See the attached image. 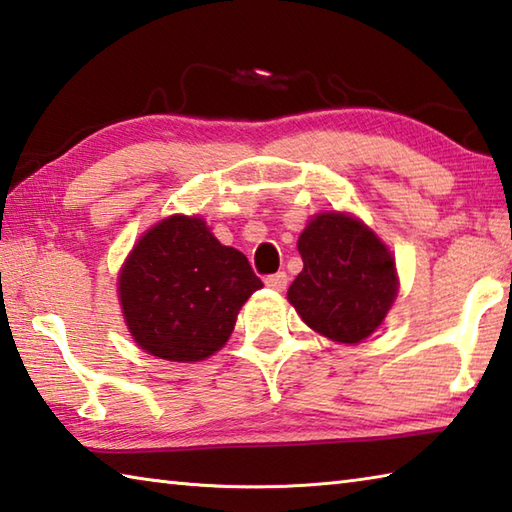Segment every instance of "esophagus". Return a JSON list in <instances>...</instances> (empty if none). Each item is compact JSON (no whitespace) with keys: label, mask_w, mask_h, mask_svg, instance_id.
<instances>
[{"label":"esophagus","mask_w":512,"mask_h":512,"mask_svg":"<svg viewBox=\"0 0 512 512\" xmlns=\"http://www.w3.org/2000/svg\"><path fill=\"white\" fill-rule=\"evenodd\" d=\"M264 284L268 288H273V291H284V288L288 286V275L284 271L273 273V275H266L264 277Z\"/></svg>","instance_id":"34e87169"}]
</instances>
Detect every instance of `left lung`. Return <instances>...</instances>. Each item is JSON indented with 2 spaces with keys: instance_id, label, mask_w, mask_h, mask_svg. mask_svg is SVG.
Masks as SVG:
<instances>
[{
  "instance_id": "obj_1",
  "label": "left lung",
  "mask_w": 512,
  "mask_h": 512,
  "mask_svg": "<svg viewBox=\"0 0 512 512\" xmlns=\"http://www.w3.org/2000/svg\"><path fill=\"white\" fill-rule=\"evenodd\" d=\"M304 268L288 288L300 318L336 342L365 340L392 306L398 282L383 241L340 212H322L297 241Z\"/></svg>"
}]
</instances>
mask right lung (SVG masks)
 Here are the masks:
<instances>
[{"mask_svg": "<svg viewBox=\"0 0 512 512\" xmlns=\"http://www.w3.org/2000/svg\"><path fill=\"white\" fill-rule=\"evenodd\" d=\"M262 286L246 255L221 246L206 221L174 215L134 246L118 293L138 347L197 362L226 345L241 304Z\"/></svg>", "mask_w": 512, "mask_h": 512, "instance_id": "right-lung-1", "label": "right lung"}]
</instances>
